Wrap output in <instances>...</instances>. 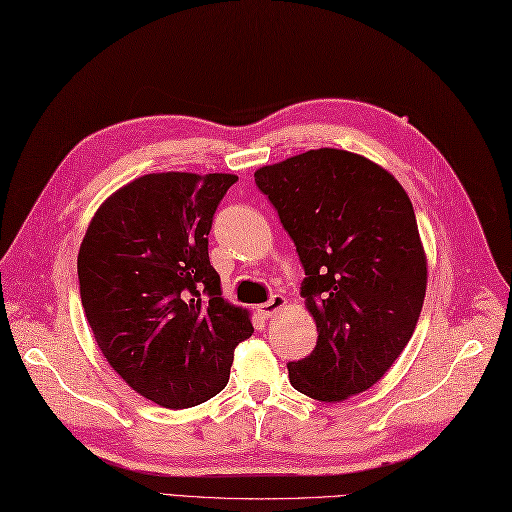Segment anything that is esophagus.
<instances>
[{
    "label": "esophagus",
    "mask_w": 512,
    "mask_h": 512,
    "mask_svg": "<svg viewBox=\"0 0 512 512\" xmlns=\"http://www.w3.org/2000/svg\"><path fill=\"white\" fill-rule=\"evenodd\" d=\"M283 305H285V298H283L281 294H272L268 303L259 305V307H257V311H259L261 316H264V318H270V316H274V313H277Z\"/></svg>",
    "instance_id": "34e87169"
}]
</instances>
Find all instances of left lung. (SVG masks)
Instances as JSON below:
<instances>
[{
	"label": "left lung",
	"instance_id": "left-lung-1",
	"mask_svg": "<svg viewBox=\"0 0 512 512\" xmlns=\"http://www.w3.org/2000/svg\"><path fill=\"white\" fill-rule=\"evenodd\" d=\"M257 188L294 240L300 296L318 326L309 357L287 363L296 391L342 402L383 378L409 344L426 296L413 205L385 168L318 149L264 166Z\"/></svg>",
	"mask_w": 512,
	"mask_h": 512
}]
</instances>
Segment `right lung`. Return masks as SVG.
Listing matches in <instances>:
<instances>
[{"label":"right lung","mask_w":512,"mask_h":512,"mask_svg":"<svg viewBox=\"0 0 512 512\" xmlns=\"http://www.w3.org/2000/svg\"><path fill=\"white\" fill-rule=\"evenodd\" d=\"M235 175L153 173L127 183L90 220L77 255L86 320L112 368L164 409L227 387L248 313L220 296L207 235Z\"/></svg>","instance_id":"1"}]
</instances>
